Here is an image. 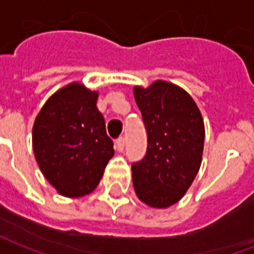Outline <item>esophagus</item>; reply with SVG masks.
<instances>
[{
	"instance_id": "1",
	"label": "esophagus",
	"mask_w": 254,
	"mask_h": 254,
	"mask_svg": "<svg viewBox=\"0 0 254 254\" xmlns=\"http://www.w3.org/2000/svg\"><path fill=\"white\" fill-rule=\"evenodd\" d=\"M125 148V138L124 137H118L116 140V149L118 152H122Z\"/></svg>"
}]
</instances>
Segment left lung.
Returning a JSON list of instances; mask_svg holds the SVG:
<instances>
[{
	"label": "left lung",
	"instance_id": "1",
	"mask_svg": "<svg viewBox=\"0 0 254 254\" xmlns=\"http://www.w3.org/2000/svg\"><path fill=\"white\" fill-rule=\"evenodd\" d=\"M148 145L132 165L133 187L149 207L167 208L187 193L201 165L204 121L185 89L158 80L148 88L134 87Z\"/></svg>",
	"mask_w": 254,
	"mask_h": 254
}]
</instances>
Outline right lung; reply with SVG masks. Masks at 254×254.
Masks as SVG:
<instances>
[{"label": "right lung", "instance_id": "obj_1", "mask_svg": "<svg viewBox=\"0 0 254 254\" xmlns=\"http://www.w3.org/2000/svg\"><path fill=\"white\" fill-rule=\"evenodd\" d=\"M98 92L72 83L52 95L36 117L32 147L46 180L65 197H81L98 187L114 155Z\"/></svg>", "mask_w": 254, "mask_h": 254}]
</instances>
